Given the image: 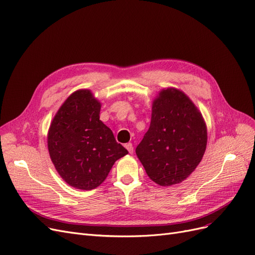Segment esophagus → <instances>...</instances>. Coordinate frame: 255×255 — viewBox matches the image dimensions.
Returning <instances> with one entry per match:
<instances>
[{
  "label": "esophagus",
  "mask_w": 255,
  "mask_h": 255,
  "mask_svg": "<svg viewBox=\"0 0 255 255\" xmlns=\"http://www.w3.org/2000/svg\"><path fill=\"white\" fill-rule=\"evenodd\" d=\"M126 148H127V150L128 151V153L129 154H132L133 152H134V146H133V144L130 143V142H128V143H126Z\"/></svg>",
  "instance_id": "34e87169"
}]
</instances>
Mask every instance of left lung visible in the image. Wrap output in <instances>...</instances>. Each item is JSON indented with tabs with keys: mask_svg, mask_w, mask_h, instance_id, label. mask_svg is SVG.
I'll return each mask as SVG.
<instances>
[{
	"mask_svg": "<svg viewBox=\"0 0 255 255\" xmlns=\"http://www.w3.org/2000/svg\"><path fill=\"white\" fill-rule=\"evenodd\" d=\"M207 132L201 113L183 91L163 89L153 101L150 128L136 154L160 186L181 183L201 161Z\"/></svg>",
	"mask_w": 255,
	"mask_h": 255,
	"instance_id": "left-lung-1",
	"label": "left lung"
}]
</instances>
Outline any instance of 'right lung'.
<instances>
[{"instance_id":"add662e5","label":"right lung","mask_w":255,"mask_h":255,"mask_svg":"<svg viewBox=\"0 0 255 255\" xmlns=\"http://www.w3.org/2000/svg\"><path fill=\"white\" fill-rule=\"evenodd\" d=\"M101 103L90 90L73 92L60 106L48 133L52 163L72 187L90 190L102 184L115 161L128 153L100 120Z\"/></svg>"}]
</instances>
